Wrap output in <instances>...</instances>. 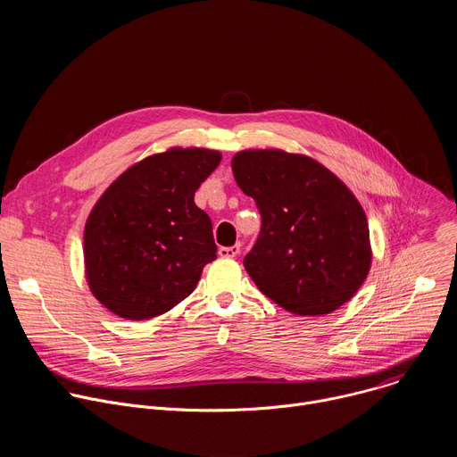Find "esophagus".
I'll use <instances>...</instances> for the list:
<instances>
[{
  "mask_svg": "<svg viewBox=\"0 0 457 457\" xmlns=\"http://www.w3.org/2000/svg\"><path fill=\"white\" fill-rule=\"evenodd\" d=\"M238 253H240V245L238 244L231 245V247H220L219 249V254L224 256V258H235Z\"/></svg>",
  "mask_w": 457,
  "mask_h": 457,
  "instance_id": "obj_1",
  "label": "esophagus"
}]
</instances>
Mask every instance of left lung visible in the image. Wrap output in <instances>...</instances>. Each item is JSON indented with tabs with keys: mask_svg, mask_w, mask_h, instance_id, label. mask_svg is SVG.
I'll return each mask as SVG.
<instances>
[{
	"mask_svg": "<svg viewBox=\"0 0 457 457\" xmlns=\"http://www.w3.org/2000/svg\"><path fill=\"white\" fill-rule=\"evenodd\" d=\"M231 170L262 217L244 258L256 287L300 316L329 314L349 302L372 262L354 193L318 161L284 150H242Z\"/></svg>",
	"mask_w": 457,
	"mask_h": 457,
	"instance_id": "obj_1",
	"label": "left lung"
}]
</instances>
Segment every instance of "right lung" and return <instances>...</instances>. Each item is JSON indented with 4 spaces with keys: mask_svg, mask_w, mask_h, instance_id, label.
<instances>
[{
    "mask_svg": "<svg viewBox=\"0 0 457 457\" xmlns=\"http://www.w3.org/2000/svg\"><path fill=\"white\" fill-rule=\"evenodd\" d=\"M222 155L170 148L122 171L85 224V275L92 295L113 314L148 320L197 287L217 258L212 220L195 191Z\"/></svg>",
    "mask_w": 457,
    "mask_h": 457,
    "instance_id": "add662e5",
    "label": "right lung"
}]
</instances>
